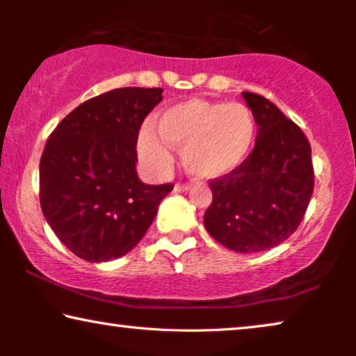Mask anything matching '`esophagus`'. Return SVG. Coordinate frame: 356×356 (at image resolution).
<instances>
[{
	"mask_svg": "<svg viewBox=\"0 0 356 356\" xmlns=\"http://www.w3.org/2000/svg\"><path fill=\"white\" fill-rule=\"evenodd\" d=\"M189 188H191V184H181V183H177V184H175V191H177V193L188 191Z\"/></svg>",
	"mask_w": 356,
	"mask_h": 356,
	"instance_id": "34e87169",
	"label": "esophagus"
}]
</instances>
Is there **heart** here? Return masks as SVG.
<instances>
[{
  "instance_id": "obj_1",
  "label": "heart",
  "mask_w": 356,
  "mask_h": 356,
  "mask_svg": "<svg viewBox=\"0 0 356 356\" xmlns=\"http://www.w3.org/2000/svg\"><path fill=\"white\" fill-rule=\"evenodd\" d=\"M155 136L144 129L138 150L155 172H167L172 150L181 149L188 173L199 179H218L236 172L254 149L257 123L243 104L188 99L163 108L154 120Z\"/></svg>"
}]
</instances>
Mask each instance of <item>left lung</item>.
<instances>
[{
	"label": "left lung",
	"instance_id": "1",
	"mask_svg": "<svg viewBox=\"0 0 356 356\" xmlns=\"http://www.w3.org/2000/svg\"><path fill=\"white\" fill-rule=\"evenodd\" d=\"M257 138L236 172L212 179L204 225L228 250L259 252L285 241L303 220L314 189L311 145L303 131L259 94L243 92Z\"/></svg>",
	"mask_w": 356,
	"mask_h": 356
}]
</instances>
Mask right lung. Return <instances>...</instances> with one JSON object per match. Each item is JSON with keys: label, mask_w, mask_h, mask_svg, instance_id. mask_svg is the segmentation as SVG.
<instances>
[{"label": "right lung", "mask_w": 356, "mask_h": 356, "mask_svg": "<svg viewBox=\"0 0 356 356\" xmlns=\"http://www.w3.org/2000/svg\"><path fill=\"white\" fill-rule=\"evenodd\" d=\"M162 89L123 87L84 102L48 138L40 159V206L77 257L124 256L140 241L173 184L138 178V136Z\"/></svg>", "instance_id": "right-lung-1"}]
</instances>
